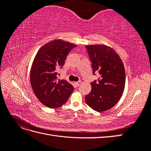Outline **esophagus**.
Returning <instances> with one entry per match:
<instances>
[{
  "label": "esophagus",
  "instance_id": "34e87169",
  "mask_svg": "<svg viewBox=\"0 0 151 151\" xmlns=\"http://www.w3.org/2000/svg\"><path fill=\"white\" fill-rule=\"evenodd\" d=\"M81 83V81H78V82H75L74 84H76V86H79Z\"/></svg>",
  "mask_w": 151,
  "mask_h": 151
}]
</instances>
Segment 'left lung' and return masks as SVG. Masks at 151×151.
<instances>
[{
    "instance_id": "1",
    "label": "left lung",
    "mask_w": 151,
    "mask_h": 151,
    "mask_svg": "<svg viewBox=\"0 0 151 151\" xmlns=\"http://www.w3.org/2000/svg\"><path fill=\"white\" fill-rule=\"evenodd\" d=\"M94 73L99 74L98 81L91 84V92L85 96L86 104L102 112L111 109L122 97L125 85L123 62L115 50L105 45H86Z\"/></svg>"
}]
</instances>
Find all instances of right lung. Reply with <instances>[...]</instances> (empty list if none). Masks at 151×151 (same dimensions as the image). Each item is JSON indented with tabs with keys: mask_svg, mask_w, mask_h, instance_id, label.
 I'll use <instances>...</instances> for the list:
<instances>
[{
	"mask_svg": "<svg viewBox=\"0 0 151 151\" xmlns=\"http://www.w3.org/2000/svg\"><path fill=\"white\" fill-rule=\"evenodd\" d=\"M77 45L57 39L45 44L34 58L30 70V83L40 102L50 108L65 104L74 87L57 77V70L64 65L67 54Z\"/></svg>",
	"mask_w": 151,
	"mask_h": 151,
	"instance_id": "obj_1",
	"label": "right lung"
}]
</instances>
